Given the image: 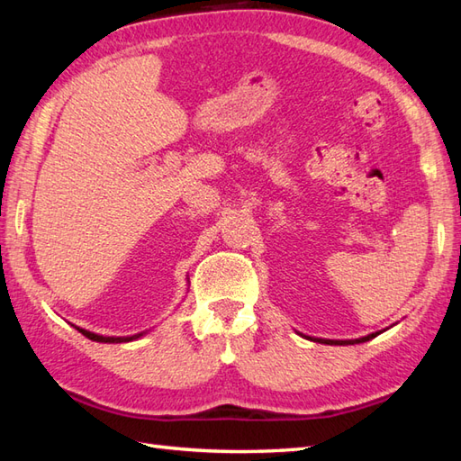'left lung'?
Segmentation results:
<instances>
[{"instance_id": "8db88e82", "label": "left lung", "mask_w": 461, "mask_h": 461, "mask_svg": "<svg viewBox=\"0 0 461 461\" xmlns=\"http://www.w3.org/2000/svg\"><path fill=\"white\" fill-rule=\"evenodd\" d=\"M378 335V332H372V335L368 337H362V339H357V340H327V339H315L319 342H325V345H355V342H365V340H370L375 339Z\"/></svg>"}]
</instances>
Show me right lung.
<instances>
[{"label":"right lung","mask_w":461,"mask_h":461,"mask_svg":"<svg viewBox=\"0 0 461 461\" xmlns=\"http://www.w3.org/2000/svg\"><path fill=\"white\" fill-rule=\"evenodd\" d=\"M77 330L83 332V335H85L86 339L96 340V342H129V340H134V339L142 337V332H140V335H132V337H119V339H114V337H103V335H95V332H91V330H85V329H79V327H77Z\"/></svg>","instance_id":"add662e5"}]
</instances>
